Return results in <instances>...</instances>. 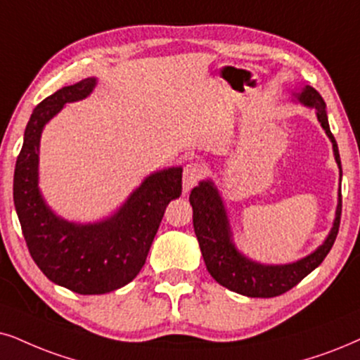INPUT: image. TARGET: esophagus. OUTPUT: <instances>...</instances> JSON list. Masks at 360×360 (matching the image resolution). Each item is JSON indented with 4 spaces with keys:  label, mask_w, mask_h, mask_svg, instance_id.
Returning <instances> with one entry per match:
<instances>
[{
    "label": "esophagus",
    "mask_w": 360,
    "mask_h": 360,
    "mask_svg": "<svg viewBox=\"0 0 360 360\" xmlns=\"http://www.w3.org/2000/svg\"><path fill=\"white\" fill-rule=\"evenodd\" d=\"M202 174H204V167L199 165V162L191 161L184 166V169H183V189L186 191V193L193 189L194 186L199 183V179H201Z\"/></svg>",
    "instance_id": "34e87169"
}]
</instances>
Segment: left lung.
Returning <instances> with one entry per match:
<instances>
[{
  "label": "left lung",
  "instance_id": "8db88e82",
  "mask_svg": "<svg viewBox=\"0 0 360 360\" xmlns=\"http://www.w3.org/2000/svg\"><path fill=\"white\" fill-rule=\"evenodd\" d=\"M294 96L304 106L316 109L317 120L332 143L335 162H338L340 177H342L339 148L330 133L324 99L312 86H306L301 93H294ZM189 202L193 206L194 233L209 274L226 289L248 295V297H276V295L288 292L307 274H311L324 261L334 245L339 233L340 212H342V194L339 193L334 224H332L330 233L324 243L312 254L299 259V261L274 266V264L252 261L238 251L233 243V231H231L224 202H222L219 191L212 181H201L195 186L191 191Z\"/></svg>",
  "mask_w": 360,
  "mask_h": 360
}]
</instances>
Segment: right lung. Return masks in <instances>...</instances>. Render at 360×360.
<instances>
[{
    "instance_id": "add662e5",
    "label": "right lung",
    "mask_w": 360,
    "mask_h": 360,
    "mask_svg": "<svg viewBox=\"0 0 360 360\" xmlns=\"http://www.w3.org/2000/svg\"><path fill=\"white\" fill-rule=\"evenodd\" d=\"M96 78L65 86L34 108L15 167L13 199L31 257L54 284L83 295L106 294L131 282L146 262L158 227L183 191V167L153 172L108 219L70 222L54 214L38 188L43 127L66 103L89 96Z\"/></svg>"
}]
</instances>
